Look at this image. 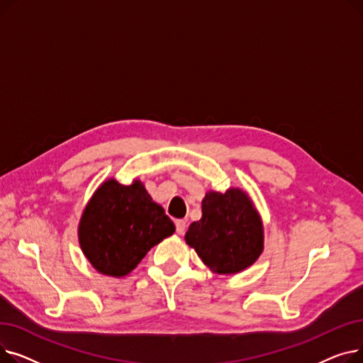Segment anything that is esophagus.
Masks as SVG:
<instances>
[{"label":"esophagus","instance_id":"1","mask_svg":"<svg viewBox=\"0 0 363 363\" xmlns=\"http://www.w3.org/2000/svg\"><path fill=\"white\" fill-rule=\"evenodd\" d=\"M175 226H177V233L182 235V234L185 233V230H186V222L182 220V219H178V220L175 222Z\"/></svg>","mask_w":363,"mask_h":363}]
</instances>
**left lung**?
<instances>
[{"mask_svg": "<svg viewBox=\"0 0 363 363\" xmlns=\"http://www.w3.org/2000/svg\"><path fill=\"white\" fill-rule=\"evenodd\" d=\"M185 241L213 272L237 274L260 256L263 225L241 189L211 191L201 201V219L189 225Z\"/></svg>", "mask_w": 363, "mask_h": 363, "instance_id": "obj_1", "label": "left lung"}]
</instances>
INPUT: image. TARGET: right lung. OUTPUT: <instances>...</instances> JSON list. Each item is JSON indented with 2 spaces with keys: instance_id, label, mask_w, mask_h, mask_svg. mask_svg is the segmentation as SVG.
<instances>
[{
  "instance_id": "add662e5",
  "label": "right lung",
  "mask_w": 363,
  "mask_h": 363,
  "mask_svg": "<svg viewBox=\"0 0 363 363\" xmlns=\"http://www.w3.org/2000/svg\"><path fill=\"white\" fill-rule=\"evenodd\" d=\"M175 233L163 207L151 200L140 181H106L86 204L79 223L82 252L95 269L125 277L152 245Z\"/></svg>"
}]
</instances>
